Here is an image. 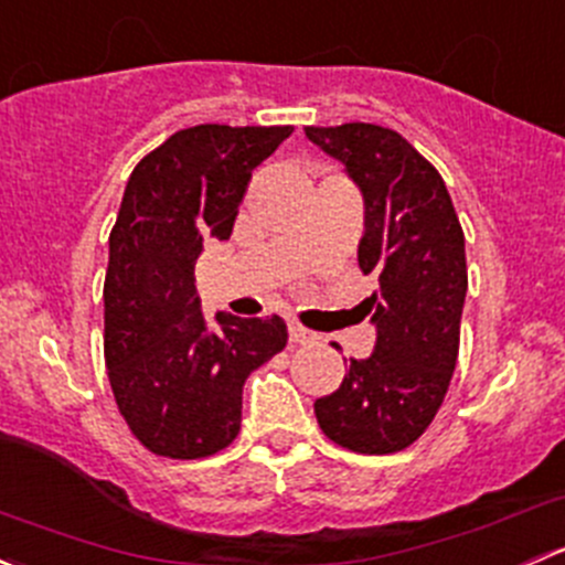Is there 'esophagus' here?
I'll use <instances>...</instances> for the list:
<instances>
[{
	"mask_svg": "<svg viewBox=\"0 0 565 565\" xmlns=\"http://www.w3.org/2000/svg\"><path fill=\"white\" fill-rule=\"evenodd\" d=\"M289 341H292V344H315L317 333L306 328V324L289 322Z\"/></svg>",
	"mask_w": 565,
	"mask_h": 565,
	"instance_id": "1",
	"label": "esophagus"
}]
</instances>
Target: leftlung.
Listing matches in <instances>:
<instances>
[{"mask_svg": "<svg viewBox=\"0 0 565 565\" xmlns=\"http://www.w3.org/2000/svg\"><path fill=\"white\" fill-rule=\"evenodd\" d=\"M306 136L361 188L366 232L358 265L377 278V292L361 303L377 324V344L317 398L319 429L347 451H404L435 420L457 366L465 232L440 172L396 130L344 122L311 125Z\"/></svg>", "mask_w": 565, "mask_h": 565, "instance_id": "1", "label": "left lung"}]
</instances>
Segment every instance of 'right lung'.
Returning <instances> with one entry per match:
<instances>
[{
  "instance_id": "right-lung-1",
  "label": "right lung",
  "mask_w": 565,
  "mask_h": 565,
  "mask_svg": "<svg viewBox=\"0 0 565 565\" xmlns=\"http://www.w3.org/2000/svg\"><path fill=\"white\" fill-rule=\"evenodd\" d=\"M292 125H193L136 163L108 235L104 355L114 402L147 451L213 457L241 431L248 374L287 347L281 317L215 315L207 330L193 265L230 241L250 172Z\"/></svg>"
}]
</instances>
